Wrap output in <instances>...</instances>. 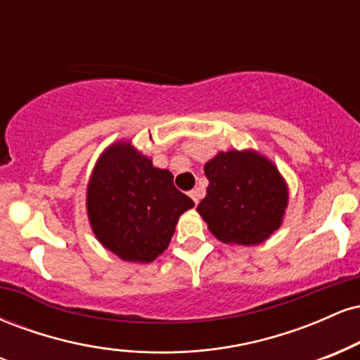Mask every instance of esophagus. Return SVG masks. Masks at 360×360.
<instances>
[{
  "mask_svg": "<svg viewBox=\"0 0 360 360\" xmlns=\"http://www.w3.org/2000/svg\"><path fill=\"white\" fill-rule=\"evenodd\" d=\"M189 196H191L194 203L198 205V203H200L201 198H203V189H201V188H194L193 191H189Z\"/></svg>",
  "mask_w": 360,
  "mask_h": 360,
  "instance_id": "esophagus-1",
  "label": "esophagus"
}]
</instances>
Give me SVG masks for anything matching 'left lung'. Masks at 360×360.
Returning a JSON list of instances; mask_svg holds the SVG:
<instances>
[{
  "instance_id": "obj_1",
  "label": "left lung",
  "mask_w": 360,
  "mask_h": 360,
  "mask_svg": "<svg viewBox=\"0 0 360 360\" xmlns=\"http://www.w3.org/2000/svg\"><path fill=\"white\" fill-rule=\"evenodd\" d=\"M210 184L198 213L218 240L257 245L283 221L288 188L274 164L255 152H220L205 164Z\"/></svg>"
}]
</instances>
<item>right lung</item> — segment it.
I'll return each instance as SVG.
<instances>
[{"label": "right lung", "instance_id": "1", "mask_svg": "<svg viewBox=\"0 0 360 360\" xmlns=\"http://www.w3.org/2000/svg\"><path fill=\"white\" fill-rule=\"evenodd\" d=\"M194 203L130 143L111 146L88 186L93 232L106 249L130 262H152L171 242L177 218Z\"/></svg>", "mask_w": 360, "mask_h": 360}]
</instances>
